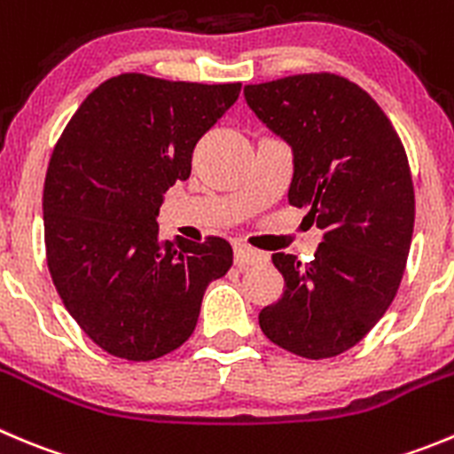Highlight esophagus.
Here are the masks:
<instances>
[{"label":"esophagus","instance_id":"1","mask_svg":"<svg viewBox=\"0 0 454 454\" xmlns=\"http://www.w3.org/2000/svg\"><path fill=\"white\" fill-rule=\"evenodd\" d=\"M266 262L264 253L255 251V248L248 247H235V264L239 269H248V266H260Z\"/></svg>","mask_w":454,"mask_h":454}]
</instances>
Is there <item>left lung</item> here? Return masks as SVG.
<instances>
[{
  "mask_svg": "<svg viewBox=\"0 0 454 454\" xmlns=\"http://www.w3.org/2000/svg\"><path fill=\"white\" fill-rule=\"evenodd\" d=\"M255 116L291 147L289 201L323 231L311 262L275 253L285 294L260 311L270 342L304 358L342 354L399 291L414 228L408 156L370 93L333 74L248 84Z\"/></svg>",
  "mask_w": 454,
  "mask_h": 454,
  "instance_id": "obj_1",
  "label": "left lung"
}]
</instances>
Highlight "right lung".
<instances>
[{
  "label": "right lung",
  "instance_id": "obj_1",
  "mask_svg": "<svg viewBox=\"0 0 454 454\" xmlns=\"http://www.w3.org/2000/svg\"><path fill=\"white\" fill-rule=\"evenodd\" d=\"M241 84L109 78L62 131L44 181V241L67 311L107 354L154 361L192 336L201 300L226 275V239L160 241L159 207Z\"/></svg>",
  "mask_w": 454,
  "mask_h": 454
}]
</instances>
